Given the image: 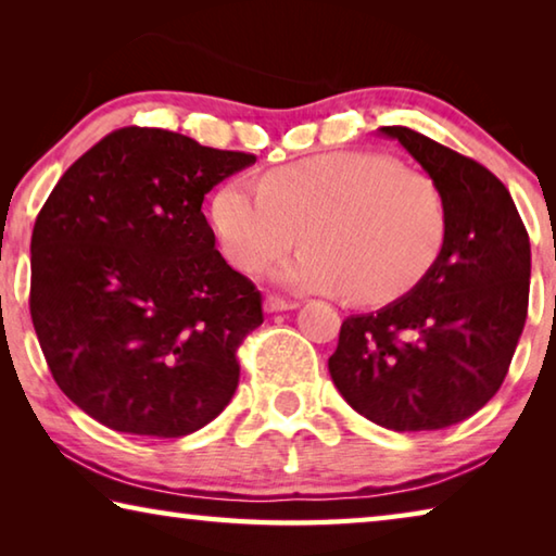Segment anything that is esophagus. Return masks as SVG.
I'll use <instances>...</instances> for the list:
<instances>
[{
    "label": "esophagus",
    "mask_w": 556,
    "mask_h": 556,
    "mask_svg": "<svg viewBox=\"0 0 556 556\" xmlns=\"http://www.w3.org/2000/svg\"><path fill=\"white\" fill-rule=\"evenodd\" d=\"M296 306H299L296 301L281 299V296H275V294H269V296L265 299V312H269V314H275V312H289V308H296Z\"/></svg>",
    "instance_id": "esophagus-1"
}]
</instances>
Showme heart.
Instances as JSON below:
<instances>
[{
	"label": "heart",
	"instance_id": "b5f03b06",
	"mask_svg": "<svg viewBox=\"0 0 556 556\" xmlns=\"http://www.w3.org/2000/svg\"><path fill=\"white\" fill-rule=\"evenodd\" d=\"M213 228L242 271H262L304 242L279 271L291 287L390 304L419 285L446 242L434 178L380 152H328L271 168L262 184L230 178L213 199Z\"/></svg>",
	"mask_w": 556,
	"mask_h": 556
}]
</instances>
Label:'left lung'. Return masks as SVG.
<instances>
[{"mask_svg": "<svg viewBox=\"0 0 556 556\" xmlns=\"http://www.w3.org/2000/svg\"><path fill=\"white\" fill-rule=\"evenodd\" d=\"M434 178L446 242L407 296L348 316L328 372L343 400L392 431L468 419L501 390L530 301V238L483 164L409 127H380Z\"/></svg>", "mask_w": 556, "mask_h": 556, "instance_id": "obj_1", "label": "left lung"}]
</instances>
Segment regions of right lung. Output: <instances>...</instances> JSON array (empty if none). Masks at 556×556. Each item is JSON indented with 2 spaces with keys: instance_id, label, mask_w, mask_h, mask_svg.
Listing matches in <instances>:
<instances>
[{
  "instance_id": "right-lung-1",
  "label": "right lung",
  "mask_w": 556,
  "mask_h": 556,
  "mask_svg": "<svg viewBox=\"0 0 556 556\" xmlns=\"http://www.w3.org/2000/svg\"><path fill=\"white\" fill-rule=\"evenodd\" d=\"M255 154L122 127L88 149L31 235V321L65 397L115 431L193 434L228 407L262 296L201 211Z\"/></svg>"
}]
</instances>
